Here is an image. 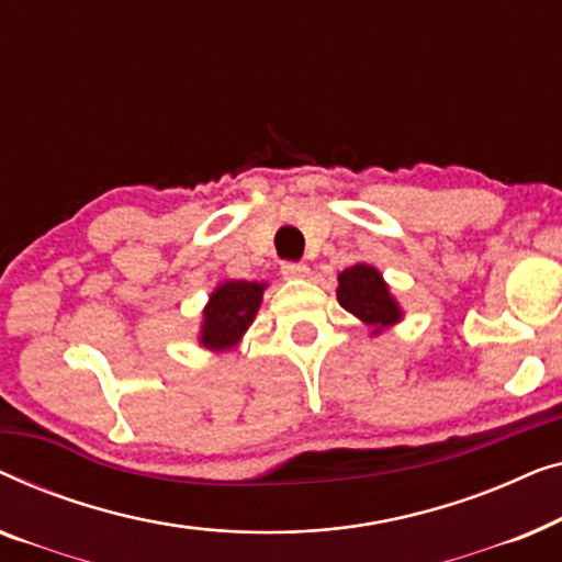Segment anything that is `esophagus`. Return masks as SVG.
<instances>
[{
	"mask_svg": "<svg viewBox=\"0 0 562 562\" xmlns=\"http://www.w3.org/2000/svg\"><path fill=\"white\" fill-rule=\"evenodd\" d=\"M282 274L288 280H305L307 274H311V267H307L305 262H284Z\"/></svg>",
	"mask_w": 562,
	"mask_h": 562,
	"instance_id": "34e87169",
	"label": "esophagus"
}]
</instances>
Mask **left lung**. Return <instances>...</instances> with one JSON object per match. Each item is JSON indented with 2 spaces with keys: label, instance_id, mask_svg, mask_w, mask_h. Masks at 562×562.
<instances>
[{
  "label": "left lung",
  "instance_id": "obj_1",
  "mask_svg": "<svg viewBox=\"0 0 562 562\" xmlns=\"http://www.w3.org/2000/svg\"><path fill=\"white\" fill-rule=\"evenodd\" d=\"M336 295L341 307L374 328V334L402 318L397 300L392 297L382 272L371 265H353L338 274Z\"/></svg>",
  "mask_w": 562,
  "mask_h": 562
}]
</instances>
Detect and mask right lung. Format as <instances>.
Wrapping results in <instances>:
<instances>
[{
    "label": "right lung",
    "mask_w": 562,
    "mask_h": 562,
    "mask_svg": "<svg viewBox=\"0 0 562 562\" xmlns=\"http://www.w3.org/2000/svg\"><path fill=\"white\" fill-rule=\"evenodd\" d=\"M265 282H247V280H228L218 284L211 292L209 305L203 307L201 323V346L211 351L234 349L247 334V328L255 321L265 295Z\"/></svg>",
    "instance_id": "right-lung-1"
}]
</instances>
